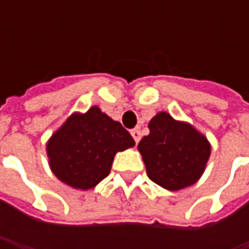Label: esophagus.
I'll return each instance as SVG.
<instances>
[{"mask_svg": "<svg viewBox=\"0 0 249 249\" xmlns=\"http://www.w3.org/2000/svg\"><path fill=\"white\" fill-rule=\"evenodd\" d=\"M131 136H133V139H134V141H136V142H139L140 139H141V133H140L139 129L131 130Z\"/></svg>", "mask_w": 249, "mask_h": 249, "instance_id": "1", "label": "esophagus"}]
</instances>
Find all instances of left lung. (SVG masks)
<instances>
[{"label": "left lung", "mask_w": 249, "mask_h": 249, "mask_svg": "<svg viewBox=\"0 0 249 249\" xmlns=\"http://www.w3.org/2000/svg\"><path fill=\"white\" fill-rule=\"evenodd\" d=\"M149 134L137 148L148 177L169 191L196 184L205 172L211 157V142L188 122L158 112L148 123Z\"/></svg>", "instance_id": "1"}]
</instances>
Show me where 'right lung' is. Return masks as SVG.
I'll return each instance as SVG.
<instances>
[{
    "label": "right lung",
    "mask_w": 249,
    "mask_h": 249,
    "mask_svg": "<svg viewBox=\"0 0 249 249\" xmlns=\"http://www.w3.org/2000/svg\"><path fill=\"white\" fill-rule=\"evenodd\" d=\"M119 122L98 107L73 112L47 141L50 169L66 186L87 191L109 175L115 155L134 147Z\"/></svg>",
    "instance_id": "add662e5"
}]
</instances>
